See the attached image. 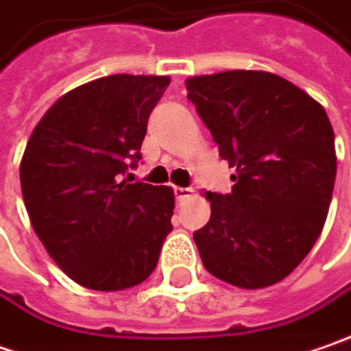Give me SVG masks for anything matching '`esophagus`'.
<instances>
[{
	"label": "esophagus",
	"instance_id": "esophagus-1",
	"mask_svg": "<svg viewBox=\"0 0 351 351\" xmlns=\"http://www.w3.org/2000/svg\"><path fill=\"white\" fill-rule=\"evenodd\" d=\"M175 196L178 202H184V200H189L192 196V189H182V186H178V189H175Z\"/></svg>",
	"mask_w": 351,
	"mask_h": 351
}]
</instances>
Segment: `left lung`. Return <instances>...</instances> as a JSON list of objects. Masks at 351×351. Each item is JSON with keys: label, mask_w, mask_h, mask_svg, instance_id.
Returning <instances> with one entry per match:
<instances>
[{"label": "left lung", "mask_w": 351, "mask_h": 351, "mask_svg": "<svg viewBox=\"0 0 351 351\" xmlns=\"http://www.w3.org/2000/svg\"><path fill=\"white\" fill-rule=\"evenodd\" d=\"M186 90L236 175L230 194L206 192L212 214L194 232L200 259L221 281L263 289L308 255L336 180L334 130L298 86L261 70L194 76Z\"/></svg>", "instance_id": "obj_1"}]
</instances>
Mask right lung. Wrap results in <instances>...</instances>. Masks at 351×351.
I'll return each mask as SVG.
<instances>
[{
	"instance_id": "add662e5",
	"label": "right lung",
	"mask_w": 351,
	"mask_h": 351,
	"mask_svg": "<svg viewBox=\"0 0 351 351\" xmlns=\"http://www.w3.org/2000/svg\"><path fill=\"white\" fill-rule=\"evenodd\" d=\"M169 76L114 74L58 98L33 130L19 176L45 250L72 281L123 291L155 271L173 230L169 186L123 178Z\"/></svg>"
}]
</instances>
